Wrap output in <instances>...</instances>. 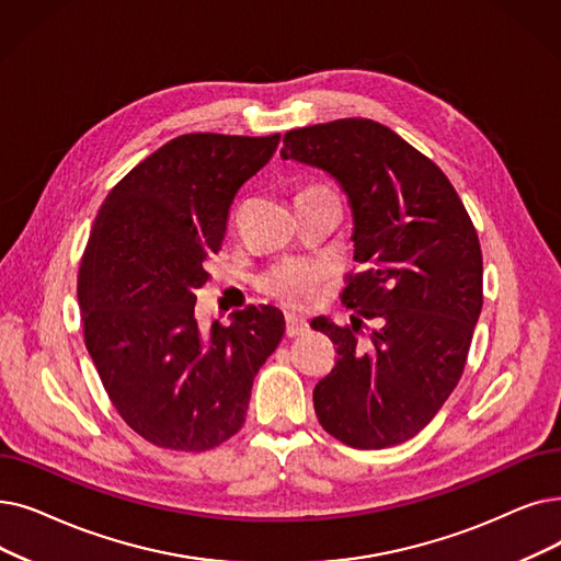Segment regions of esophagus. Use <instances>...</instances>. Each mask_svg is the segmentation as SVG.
Here are the masks:
<instances>
[{"label":"esophagus","instance_id":"obj_1","mask_svg":"<svg viewBox=\"0 0 561 561\" xmlns=\"http://www.w3.org/2000/svg\"><path fill=\"white\" fill-rule=\"evenodd\" d=\"M309 330V325H307V321L305 319H298V316H294V313H286V336H300V334H305Z\"/></svg>","mask_w":561,"mask_h":561}]
</instances>
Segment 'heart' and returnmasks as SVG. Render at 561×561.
Wrapping results in <instances>:
<instances>
[{"mask_svg":"<svg viewBox=\"0 0 561 561\" xmlns=\"http://www.w3.org/2000/svg\"><path fill=\"white\" fill-rule=\"evenodd\" d=\"M311 192H328V190L311 185L300 194H311ZM325 277H328V267L321 261L286 259L267 267V271L259 277V288L267 298H273L275 302L288 309H302L319 296Z\"/></svg>","mask_w":561,"mask_h":561,"instance_id":"heart-1","label":"heart"}]
</instances>
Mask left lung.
I'll list each match as a JSON object with an SVG mask.
<instances>
[{"mask_svg": "<svg viewBox=\"0 0 561 561\" xmlns=\"http://www.w3.org/2000/svg\"><path fill=\"white\" fill-rule=\"evenodd\" d=\"M284 160L319 167L348 194L355 261L339 328L311 321L336 346L332 371L313 387L321 426L355 449H385L417 435L466 369L483 305L477 229L445 172L371 118L288 130ZM376 320L373 348L358 332Z\"/></svg>", "mask_w": 561, "mask_h": 561, "instance_id": "8db88e82", "label": "left lung"}]
</instances>
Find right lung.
I'll return each instance as SVG.
<instances>
[{"label": "right lung", "instance_id": "obj_1", "mask_svg": "<svg viewBox=\"0 0 561 561\" xmlns=\"http://www.w3.org/2000/svg\"><path fill=\"white\" fill-rule=\"evenodd\" d=\"M277 144L181 135L130 169L95 215L78 275L84 344L118 415L156 447L206 451L236 435L284 336L271 305L210 330L194 316L236 194Z\"/></svg>", "mask_w": 561, "mask_h": 561}]
</instances>
